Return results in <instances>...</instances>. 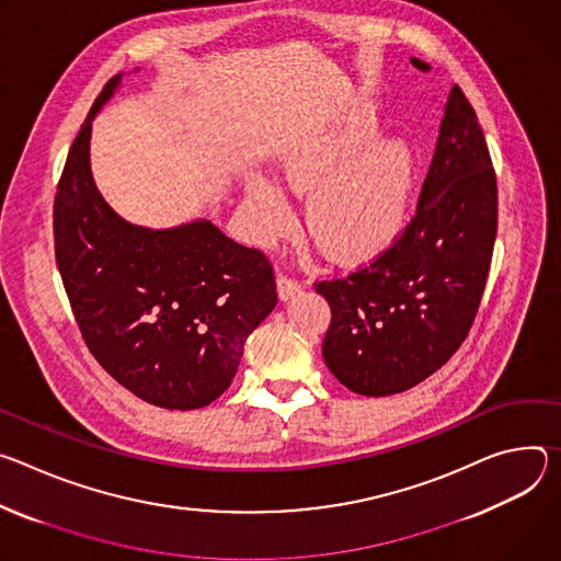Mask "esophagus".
Listing matches in <instances>:
<instances>
[{
	"instance_id": "1",
	"label": "esophagus",
	"mask_w": 561,
	"mask_h": 561,
	"mask_svg": "<svg viewBox=\"0 0 561 561\" xmlns=\"http://www.w3.org/2000/svg\"><path fill=\"white\" fill-rule=\"evenodd\" d=\"M276 289H278V298L285 302V300H291L300 291V283H296V280L287 278V276H278Z\"/></svg>"
}]
</instances>
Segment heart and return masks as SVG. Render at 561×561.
Returning a JSON list of instances; mask_svg holds the SVG:
<instances>
[{"label": "heart", "mask_w": 561, "mask_h": 561, "mask_svg": "<svg viewBox=\"0 0 561 561\" xmlns=\"http://www.w3.org/2000/svg\"><path fill=\"white\" fill-rule=\"evenodd\" d=\"M379 117L354 113L302 131L276 151V169L289 192L305 196V227L323 252L356 265L383 249L408 220L416 164L399 138L377 140ZM242 209L252 238L267 244L294 220L287 194L263 171L247 173Z\"/></svg>", "instance_id": "obj_1"}]
</instances>
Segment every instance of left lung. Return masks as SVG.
Segmentation results:
<instances>
[{
	"mask_svg": "<svg viewBox=\"0 0 561 561\" xmlns=\"http://www.w3.org/2000/svg\"><path fill=\"white\" fill-rule=\"evenodd\" d=\"M427 73L430 65L410 57ZM496 236V180L479 119L450 87L416 216L375 263L317 291L332 323L323 358L352 392L388 397L437 371L466 341Z\"/></svg>",
	"mask_w": 561,
	"mask_h": 561,
	"instance_id": "1",
	"label": "left lung"
}]
</instances>
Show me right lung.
Listing matches in <instances>:
<instances>
[{
  "mask_svg": "<svg viewBox=\"0 0 561 561\" xmlns=\"http://www.w3.org/2000/svg\"><path fill=\"white\" fill-rule=\"evenodd\" d=\"M122 80L111 78L93 102L61 171L55 261L108 375L151 405L196 410L229 388L247 336L276 307V283L259 249L207 218L151 229L108 207L91 171V131Z\"/></svg>",
  "mask_w": 561,
  "mask_h": 561,
  "instance_id": "right-lung-1",
  "label": "right lung"
}]
</instances>
